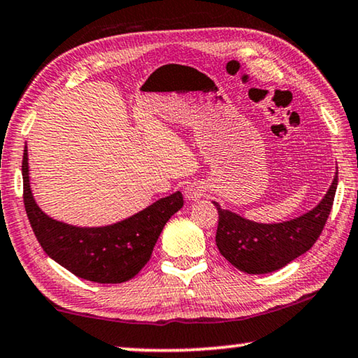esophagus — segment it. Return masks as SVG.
Listing matches in <instances>:
<instances>
[{"instance_id": "1", "label": "esophagus", "mask_w": 358, "mask_h": 358, "mask_svg": "<svg viewBox=\"0 0 358 358\" xmlns=\"http://www.w3.org/2000/svg\"><path fill=\"white\" fill-rule=\"evenodd\" d=\"M206 194V186L202 183H189L185 188V197L188 201H197Z\"/></svg>"}]
</instances>
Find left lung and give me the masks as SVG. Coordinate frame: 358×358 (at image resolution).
Here are the masks:
<instances>
[{
    "mask_svg": "<svg viewBox=\"0 0 358 358\" xmlns=\"http://www.w3.org/2000/svg\"><path fill=\"white\" fill-rule=\"evenodd\" d=\"M338 169V167H336ZM338 172L323 199L302 215L280 223H260L236 212L222 209L218 202L217 248L233 266L249 275L271 273L282 268L299 255L306 254L322 234L331 212Z\"/></svg>",
    "mask_w": 358,
    "mask_h": 358,
    "instance_id": "8db88e82",
    "label": "left lung"
}]
</instances>
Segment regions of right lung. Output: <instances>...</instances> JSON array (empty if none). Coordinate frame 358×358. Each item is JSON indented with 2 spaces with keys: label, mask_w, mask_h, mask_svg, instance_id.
I'll use <instances>...</instances> for the list:
<instances>
[{
  "label": "right lung",
  "mask_w": 358,
  "mask_h": 358,
  "mask_svg": "<svg viewBox=\"0 0 358 358\" xmlns=\"http://www.w3.org/2000/svg\"><path fill=\"white\" fill-rule=\"evenodd\" d=\"M22 178L25 212L43 250L78 278L103 285L131 280L151 259L165 223L183 207V196L175 191L112 225H69L50 217L36 204L30 186L27 145Z\"/></svg>",
  "instance_id": "obj_1"
}]
</instances>
